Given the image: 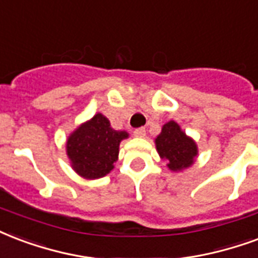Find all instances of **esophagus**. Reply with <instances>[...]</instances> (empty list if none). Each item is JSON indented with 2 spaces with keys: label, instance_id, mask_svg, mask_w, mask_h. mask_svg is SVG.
Instances as JSON below:
<instances>
[{
  "label": "esophagus",
  "instance_id": "1",
  "mask_svg": "<svg viewBox=\"0 0 258 258\" xmlns=\"http://www.w3.org/2000/svg\"><path fill=\"white\" fill-rule=\"evenodd\" d=\"M134 135L137 138H144L145 135H146V130L144 127H141V128H137L134 131Z\"/></svg>",
  "mask_w": 258,
  "mask_h": 258
}]
</instances>
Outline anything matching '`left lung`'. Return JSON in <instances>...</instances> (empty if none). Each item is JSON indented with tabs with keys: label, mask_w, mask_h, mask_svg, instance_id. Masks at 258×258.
I'll return each mask as SVG.
<instances>
[{
	"label": "left lung",
	"mask_w": 258,
	"mask_h": 258,
	"mask_svg": "<svg viewBox=\"0 0 258 258\" xmlns=\"http://www.w3.org/2000/svg\"><path fill=\"white\" fill-rule=\"evenodd\" d=\"M160 157L167 161V167L172 172H182L196 163L198 146L196 141L188 137L182 127L169 120L161 128V133L154 139Z\"/></svg>",
	"instance_id": "left-lung-1"
}]
</instances>
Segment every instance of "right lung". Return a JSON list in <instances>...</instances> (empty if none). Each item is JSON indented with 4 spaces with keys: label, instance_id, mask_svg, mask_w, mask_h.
I'll use <instances>...</instances> for the list:
<instances>
[{
    "label": "right lung",
    "instance_id": "add662e5",
    "mask_svg": "<svg viewBox=\"0 0 258 258\" xmlns=\"http://www.w3.org/2000/svg\"><path fill=\"white\" fill-rule=\"evenodd\" d=\"M128 137L127 131L112 128L104 114L95 113L67 138L66 152L71 167L89 180L106 176L119 158L120 142Z\"/></svg>",
    "mask_w": 258,
    "mask_h": 258
}]
</instances>
